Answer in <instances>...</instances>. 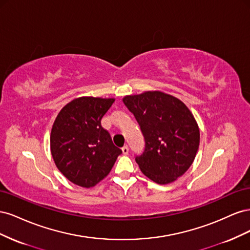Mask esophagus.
<instances>
[{
  "instance_id": "obj_1",
  "label": "esophagus",
  "mask_w": 250,
  "mask_h": 250,
  "mask_svg": "<svg viewBox=\"0 0 250 250\" xmlns=\"http://www.w3.org/2000/svg\"><path fill=\"white\" fill-rule=\"evenodd\" d=\"M122 152H123V154H125V155L128 154V152H129V148H128L127 145L122 148Z\"/></svg>"
}]
</instances>
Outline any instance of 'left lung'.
I'll use <instances>...</instances> for the list:
<instances>
[{"mask_svg": "<svg viewBox=\"0 0 250 250\" xmlns=\"http://www.w3.org/2000/svg\"><path fill=\"white\" fill-rule=\"evenodd\" d=\"M145 139V149L135 162L145 175L167 185L187 172L199 147L197 122L186 104L162 92L123 98Z\"/></svg>", "mask_w": 250, "mask_h": 250, "instance_id": "left-lung-1", "label": "left lung"}]
</instances>
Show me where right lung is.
<instances>
[{
    "mask_svg": "<svg viewBox=\"0 0 250 250\" xmlns=\"http://www.w3.org/2000/svg\"><path fill=\"white\" fill-rule=\"evenodd\" d=\"M115 99L77 98L59 111L50 145L56 167L73 184L92 188L108 175L122 150L113 145L101 120Z\"/></svg>",
    "mask_w": 250,
    "mask_h": 250,
    "instance_id": "add662e5",
    "label": "right lung"
}]
</instances>
